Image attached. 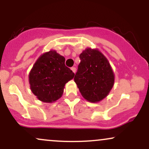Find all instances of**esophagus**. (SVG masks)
<instances>
[{
	"label": "esophagus",
	"instance_id": "obj_1",
	"mask_svg": "<svg viewBox=\"0 0 149 149\" xmlns=\"http://www.w3.org/2000/svg\"><path fill=\"white\" fill-rule=\"evenodd\" d=\"M71 71H73V73H76V67H71Z\"/></svg>",
	"mask_w": 149,
	"mask_h": 149
}]
</instances>
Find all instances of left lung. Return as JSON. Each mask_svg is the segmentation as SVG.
<instances>
[{"mask_svg":"<svg viewBox=\"0 0 149 149\" xmlns=\"http://www.w3.org/2000/svg\"><path fill=\"white\" fill-rule=\"evenodd\" d=\"M80 63L74 81L80 93L92 103L109 95L114 84V73L105 56L97 49L87 48L80 54Z\"/></svg>","mask_w":149,"mask_h":149,"instance_id":"1","label":"left lung"}]
</instances>
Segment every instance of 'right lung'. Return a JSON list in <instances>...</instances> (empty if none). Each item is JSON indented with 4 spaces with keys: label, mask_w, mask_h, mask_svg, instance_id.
<instances>
[{
    "label": "right lung",
    "mask_w": 149,
    "mask_h": 149,
    "mask_svg": "<svg viewBox=\"0 0 149 149\" xmlns=\"http://www.w3.org/2000/svg\"><path fill=\"white\" fill-rule=\"evenodd\" d=\"M74 73L65 66V58L50 50L37 59L29 76L31 90L39 100L51 103L62 96L65 84Z\"/></svg>",
    "instance_id": "1"
}]
</instances>
